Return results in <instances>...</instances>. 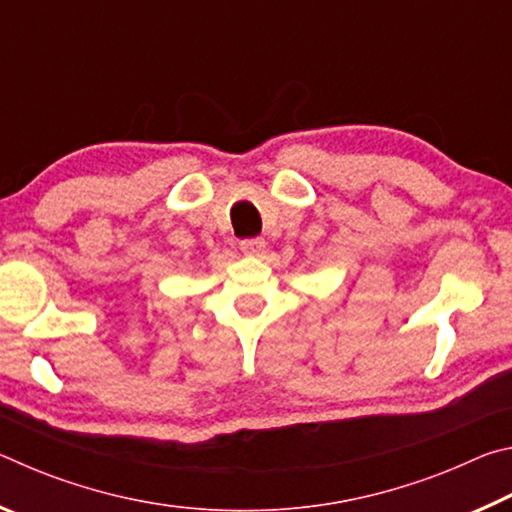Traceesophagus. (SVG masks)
<instances>
[{
  "instance_id": "34e87169",
  "label": "esophagus",
  "mask_w": 512,
  "mask_h": 512,
  "mask_svg": "<svg viewBox=\"0 0 512 512\" xmlns=\"http://www.w3.org/2000/svg\"><path fill=\"white\" fill-rule=\"evenodd\" d=\"M241 250H244L246 255H255V257H259L264 253V248H266V241L264 239H259V237H253V239H244L241 241Z\"/></svg>"
}]
</instances>
